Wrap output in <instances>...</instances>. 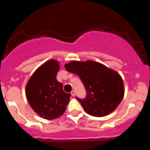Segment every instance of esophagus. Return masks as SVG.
I'll list each match as a JSON object with an SVG mask.
<instances>
[{"mask_svg":"<svg viewBox=\"0 0 150 150\" xmlns=\"http://www.w3.org/2000/svg\"><path fill=\"white\" fill-rule=\"evenodd\" d=\"M71 95H72L73 97L75 96V91H71Z\"/></svg>","mask_w":150,"mask_h":150,"instance_id":"1","label":"esophagus"}]
</instances>
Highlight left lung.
I'll list each match as a JSON object with an SVG mask.
<instances>
[{
	"instance_id": "obj_1",
	"label": "left lung",
	"mask_w": 150,
	"mask_h": 150,
	"mask_svg": "<svg viewBox=\"0 0 150 150\" xmlns=\"http://www.w3.org/2000/svg\"><path fill=\"white\" fill-rule=\"evenodd\" d=\"M68 72L77 74L86 90V98H77L88 114L102 117L116 110L125 94L122 76L107 66L88 60L66 64Z\"/></svg>"
}]
</instances>
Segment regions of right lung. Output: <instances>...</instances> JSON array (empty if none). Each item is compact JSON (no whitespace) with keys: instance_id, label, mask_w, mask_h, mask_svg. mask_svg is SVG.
<instances>
[{"instance_id":"add662e5","label":"right lung","mask_w":150,"mask_h":150,"mask_svg":"<svg viewBox=\"0 0 150 150\" xmlns=\"http://www.w3.org/2000/svg\"><path fill=\"white\" fill-rule=\"evenodd\" d=\"M59 62L50 59L31 75L25 87V95L33 110L40 117L55 120L64 114L71 94L65 93L56 79Z\"/></svg>"}]
</instances>
